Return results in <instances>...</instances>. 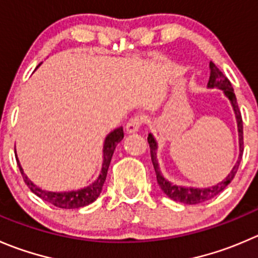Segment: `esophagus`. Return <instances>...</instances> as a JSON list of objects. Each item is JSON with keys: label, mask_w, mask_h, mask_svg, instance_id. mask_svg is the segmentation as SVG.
<instances>
[{"label": "esophagus", "mask_w": 258, "mask_h": 258, "mask_svg": "<svg viewBox=\"0 0 258 258\" xmlns=\"http://www.w3.org/2000/svg\"><path fill=\"white\" fill-rule=\"evenodd\" d=\"M143 116H141V115H136V116L131 117L129 121L126 122V126H125L127 133H136V132H138L141 125L143 124Z\"/></svg>", "instance_id": "esophagus-1"}]
</instances>
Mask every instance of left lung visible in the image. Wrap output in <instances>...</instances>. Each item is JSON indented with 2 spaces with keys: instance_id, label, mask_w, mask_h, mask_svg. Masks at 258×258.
I'll use <instances>...</instances> for the list:
<instances>
[{
  "instance_id": "left-lung-1",
  "label": "left lung",
  "mask_w": 258,
  "mask_h": 258,
  "mask_svg": "<svg viewBox=\"0 0 258 258\" xmlns=\"http://www.w3.org/2000/svg\"><path fill=\"white\" fill-rule=\"evenodd\" d=\"M210 77L209 82H208V87L209 88H219L223 90L225 96L229 99L230 104H232L233 110H234L235 119H237V126H238V137H239V156H238L237 163L234 164V167L232 168L229 175L225 177V180H223L222 182L217 183L214 186H210V187L205 188H196V187H186V186H177L173 185L172 182H170L168 180L163 177V175L159 171V164L158 159H157V148H158V144H157L156 139L152 134L148 136V143L151 147V158L152 163H153L154 171H156L157 176V182H158L159 187L162 188L166 195L168 198H171L175 201H180L183 204H200L203 201H207L209 199L214 198L218 194L222 192L230 182L234 178L235 173H237L238 167H239V163H241L242 154H243V121H242V115L239 109H238L237 99H235L234 91H233L232 83L229 82L227 77L223 75V72H220L219 68L214 64L213 62H210Z\"/></svg>"
}]
</instances>
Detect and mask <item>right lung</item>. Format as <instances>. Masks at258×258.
<instances>
[{"label":"right lung","mask_w":258,"mask_h":258,"mask_svg":"<svg viewBox=\"0 0 258 258\" xmlns=\"http://www.w3.org/2000/svg\"><path fill=\"white\" fill-rule=\"evenodd\" d=\"M122 138H124V132H122L121 126L116 127L115 131H112L111 133L105 138L104 149H102L104 161H102L101 173H100L99 177L96 178L95 182L86 186V187L80 188V190L64 191V192H53V191L41 190V188H39L38 186L34 185V183L29 180L28 176L24 173L23 167H21L19 158H17L16 156L17 166H19V168H20V172L21 175H23V178L24 181H25V183L29 186V188H30L36 196H39V198L43 199L44 201H46V203H49V204L54 205V207L62 208V209H78V208L86 207V205L94 203V201L100 196V194H101V190H102V186H104L105 180H106L107 170H109L110 162H111L115 147H116V144L119 143V142H121Z\"/></svg>","instance_id":"right-lung-1"}]
</instances>
